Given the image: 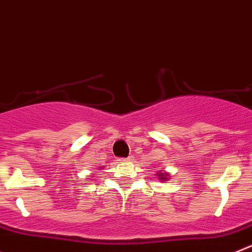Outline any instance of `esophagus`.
<instances>
[{
  "label": "esophagus",
  "instance_id": "1",
  "mask_svg": "<svg viewBox=\"0 0 252 252\" xmlns=\"http://www.w3.org/2000/svg\"><path fill=\"white\" fill-rule=\"evenodd\" d=\"M133 160V158H121L119 161H131Z\"/></svg>",
  "mask_w": 252,
  "mask_h": 252
}]
</instances>
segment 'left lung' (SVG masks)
I'll return each instance as SVG.
<instances>
[{
    "instance_id": "obj_1",
    "label": "left lung",
    "mask_w": 252,
    "mask_h": 252,
    "mask_svg": "<svg viewBox=\"0 0 252 252\" xmlns=\"http://www.w3.org/2000/svg\"><path fill=\"white\" fill-rule=\"evenodd\" d=\"M163 178V180H166V178H167V177H162Z\"/></svg>"
}]
</instances>
